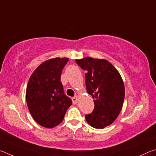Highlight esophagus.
Wrapping results in <instances>:
<instances>
[{
    "instance_id": "obj_1",
    "label": "esophagus",
    "mask_w": 156,
    "mask_h": 156,
    "mask_svg": "<svg viewBox=\"0 0 156 156\" xmlns=\"http://www.w3.org/2000/svg\"><path fill=\"white\" fill-rule=\"evenodd\" d=\"M72 100L73 104H76V102H77V101H78V96H76L74 97H73L72 98Z\"/></svg>"
}]
</instances>
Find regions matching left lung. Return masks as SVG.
Segmentation results:
<instances>
[{
	"label": "left lung",
	"instance_id": "8db88e82",
	"mask_svg": "<svg viewBox=\"0 0 156 156\" xmlns=\"http://www.w3.org/2000/svg\"><path fill=\"white\" fill-rule=\"evenodd\" d=\"M76 62L87 71V91L94 102L93 112L85 115L87 122L94 128L103 129L113 122L122 109L125 99L122 79L106 60L85 57Z\"/></svg>",
	"mask_w": 156,
	"mask_h": 156
}]
</instances>
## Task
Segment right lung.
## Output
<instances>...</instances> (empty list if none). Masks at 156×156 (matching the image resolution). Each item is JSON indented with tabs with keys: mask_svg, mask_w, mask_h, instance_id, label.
Here are the masks:
<instances>
[{
	"mask_svg": "<svg viewBox=\"0 0 156 156\" xmlns=\"http://www.w3.org/2000/svg\"><path fill=\"white\" fill-rule=\"evenodd\" d=\"M68 60L60 58L47 60L38 66L29 80L26 90L28 109L34 120L44 127L59 125L72 104L60 81Z\"/></svg>",
	"mask_w": 156,
	"mask_h": 156,
	"instance_id": "obj_1",
	"label": "right lung"
}]
</instances>
